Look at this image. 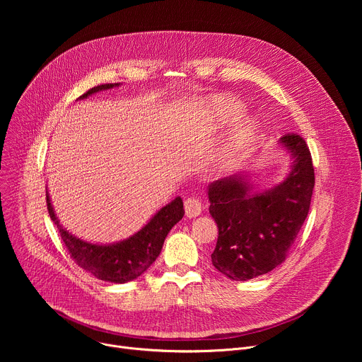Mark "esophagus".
Masks as SVG:
<instances>
[{
  "instance_id": "34e87169",
  "label": "esophagus",
  "mask_w": 362,
  "mask_h": 362,
  "mask_svg": "<svg viewBox=\"0 0 362 362\" xmlns=\"http://www.w3.org/2000/svg\"><path fill=\"white\" fill-rule=\"evenodd\" d=\"M185 212L187 218H196L202 214V202L197 197H187L185 200Z\"/></svg>"
}]
</instances>
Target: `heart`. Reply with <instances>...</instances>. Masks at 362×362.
Returning <instances> with one entry per match:
<instances>
[{
    "mask_svg": "<svg viewBox=\"0 0 362 362\" xmlns=\"http://www.w3.org/2000/svg\"><path fill=\"white\" fill-rule=\"evenodd\" d=\"M206 112L215 124H228L239 117L242 107L238 101L229 97L214 95L204 103ZM257 137V124L255 120H245L230 133L216 153V169L221 172L233 170L246 154L252 150Z\"/></svg>",
    "mask_w": 362,
    "mask_h": 362,
    "instance_id": "b5f03b06",
    "label": "heart"
}]
</instances>
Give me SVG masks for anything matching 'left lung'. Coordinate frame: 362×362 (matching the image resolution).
Wrapping results in <instances>:
<instances>
[{
  "instance_id": "8db88e82",
  "label": "left lung",
  "mask_w": 362,
  "mask_h": 362,
  "mask_svg": "<svg viewBox=\"0 0 362 362\" xmlns=\"http://www.w3.org/2000/svg\"><path fill=\"white\" fill-rule=\"evenodd\" d=\"M279 143L292 160L282 183L257 192L250 176L240 173L208 187L209 212L219 229L212 264L233 281L281 265L308 216L315 185L311 153L299 134H285Z\"/></svg>"
}]
</instances>
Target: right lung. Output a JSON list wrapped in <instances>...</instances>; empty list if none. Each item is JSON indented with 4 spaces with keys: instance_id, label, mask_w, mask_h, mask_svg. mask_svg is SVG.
Wrapping results in <instances>:
<instances>
[{
    "instance_id": "add662e5",
    "label": "right lung",
    "mask_w": 362,
    "mask_h": 362,
    "mask_svg": "<svg viewBox=\"0 0 362 362\" xmlns=\"http://www.w3.org/2000/svg\"><path fill=\"white\" fill-rule=\"evenodd\" d=\"M119 86L120 83L100 84L90 88L78 98L83 100L97 91L109 90ZM45 197L48 215L51 221L54 222V225H57L60 236L74 262L84 271L94 275L97 279L113 284H126L146 272L147 268L160 255L165 239L170 229L185 215L183 202L177 196L170 203L163 206L139 232H136L130 238L116 243L98 245L86 242L63 228L54 214L48 192Z\"/></svg>"
}]
</instances>
